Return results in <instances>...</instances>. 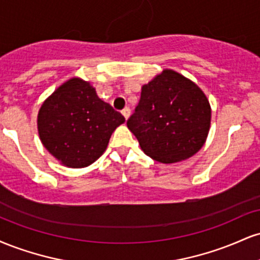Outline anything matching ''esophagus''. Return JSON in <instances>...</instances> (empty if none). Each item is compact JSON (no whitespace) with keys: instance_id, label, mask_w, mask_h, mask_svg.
I'll return each mask as SVG.
<instances>
[{"instance_id":"1","label":"esophagus","mask_w":260,"mask_h":260,"mask_svg":"<svg viewBox=\"0 0 260 260\" xmlns=\"http://www.w3.org/2000/svg\"><path fill=\"white\" fill-rule=\"evenodd\" d=\"M122 115H123V117L126 118V120H128V117L131 116V110L128 109V107H126V109L122 110Z\"/></svg>"}]
</instances>
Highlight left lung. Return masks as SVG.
Returning <instances> with one entry per match:
<instances>
[{
  "label": "left lung",
  "instance_id": "1",
  "mask_svg": "<svg viewBox=\"0 0 260 260\" xmlns=\"http://www.w3.org/2000/svg\"><path fill=\"white\" fill-rule=\"evenodd\" d=\"M210 118L204 92L181 74L165 70L143 85L127 127L148 156L172 164L188 159L204 145Z\"/></svg>",
  "mask_w": 260,
  "mask_h": 260
}]
</instances>
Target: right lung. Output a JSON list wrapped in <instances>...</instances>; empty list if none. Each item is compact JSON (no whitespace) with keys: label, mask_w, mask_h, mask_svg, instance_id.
Here are the masks:
<instances>
[{"label":"right lung","mask_w":260,"mask_h":260,"mask_svg":"<svg viewBox=\"0 0 260 260\" xmlns=\"http://www.w3.org/2000/svg\"><path fill=\"white\" fill-rule=\"evenodd\" d=\"M124 122L88 82L73 78L45 100L38 116L44 147L68 168H85L103 155L113 131Z\"/></svg>","instance_id":"obj_1"}]
</instances>
